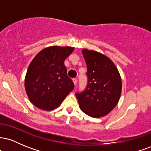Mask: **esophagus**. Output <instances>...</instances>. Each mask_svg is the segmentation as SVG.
<instances>
[{
	"instance_id": "34e87169",
	"label": "esophagus",
	"mask_w": 151,
	"mask_h": 151,
	"mask_svg": "<svg viewBox=\"0 0 151 151\" xmlns=\"http://www.w3.org/2000/svg\"><path fill=\"white\" fill-rule=\"evenodd\" d=\"M72 80H73V82H74V85H76V84H77V79H76V78H74V79H72Z\"/></svg>"
}]
</instances>
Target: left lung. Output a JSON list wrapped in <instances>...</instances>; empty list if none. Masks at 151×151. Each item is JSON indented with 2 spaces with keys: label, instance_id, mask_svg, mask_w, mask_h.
Instances as JSON below:
<instances>
[{
  "label": "left lung",
  "instance_id": "8db88e82",
  "mask_svg": "<svg viewBox=\"0 0 151 151\" xmlns=\"http://www.w3.org/2000/svg\"><path fill=\"white\" fill-rule=\"evenodd\" d=\"M87 67V85L76 93L79 107L84 113L93 118L107 115L117 105L122 83L114 63L103 54L82 50Z\"/></svg>",
  "mask_w": 151,
  "mask_h": 151
}]
</instances>
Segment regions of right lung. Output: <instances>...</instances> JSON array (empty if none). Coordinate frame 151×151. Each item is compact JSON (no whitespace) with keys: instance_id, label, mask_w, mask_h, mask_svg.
Returning a JSON list of instances; mask_svg holds the SVG:
<instances>
[{"instance_id":"obj_1","label":"right lung","mask_w":151,"mask_h":151,"mask_svg":"<svg viewBox=\"0 0 151 151\" xmlns=\"http://www.w3.org/2000/svg\"><path fill=\"white\" fill-rule=\"evenodd\" d=\"M72 47L52 46L41 50L30 62L25 79L29 100L37 108H58L74 89L64 62L73 52Z\"/></svg>"}]
</instances>
